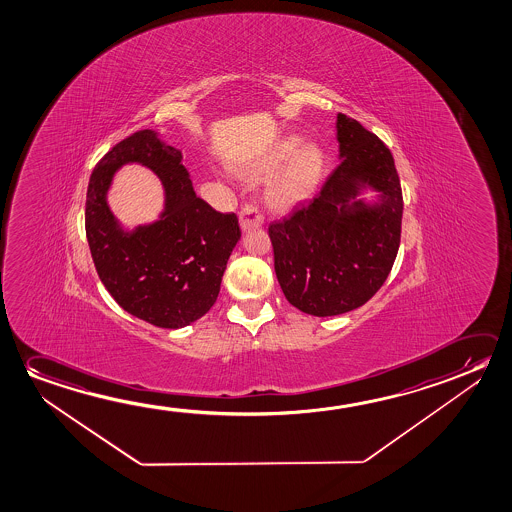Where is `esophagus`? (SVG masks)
<instances>
[{
  "label": "esophagus",
  "instance_id": "esophagus-1",
  "mask_svg": "<svg viewBox=\"0 0 512 512\" xmlns=\"http://www.w3.org/2000/svg\"><path fill=\"white\" fill-rule=\"evenodd\" d=\"M261 224H263L261 211L254 204H245L244 208L240 210V228H242V231L247 233L252 229L261 228Z\"/></svg>",
  "mask_w": 512,
  "mask_h": 512
}]
</instances>
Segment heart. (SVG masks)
Listing matches in <instances>:
<instances>
[{
  "mask_svg": "<svg viewBox=\"0 0 512 512\" xmlns=\"http://www.w3.org/2000/svg\"><path fill=\"white\" fill-rule=\"evenodd\" d=\"M277 172L267 188V201L274 210H292L315 192L324 176L325 155L317 144H304L299 135L277 140L263 155L238 165L247 178H263Z\"/></svg>",
  "mask_w": 512,
  "mask_h": 512,
  "instance_id": "obj_1",
  "label": "heart"
}]
</instances>
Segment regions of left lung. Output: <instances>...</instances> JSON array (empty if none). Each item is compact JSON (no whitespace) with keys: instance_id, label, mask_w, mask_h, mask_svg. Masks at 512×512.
Here are the masks:
<instances>
[{"instance_id":"obj_1","label":"left lung","mask_w":512,"mask_h":512,"mask_svg":"<svg viewBox=\"0 0 512 512\" xmlns=\"http://www.w3.org/2000/svg\"><path fill=\"white\" fill-rule=\"evenodd\" d=\"M336 138L340 165L308 206L268 226L284 297L313 317L343 315L370 301L400 245L404 203L390 149L343 114ZM368 191L375 192L370 200Z\"/></svg>"}]
</instances>
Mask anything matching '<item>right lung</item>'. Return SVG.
<instances>
[{"label": "right lung", "mask_w": 512, "mask_h": 512, "mask_svg": "<svg viewBox=\"0 0 512 512\" xmlns=\"http://www.w3.org/2000/svg\"><path fill=\"white\" fill-rule=\"evenodd\" d=\"M151 168L164 187L155 223L124 229L105 197L122 164ZM85 231L101 283L133 317L179 329L217 301L229 256L240 240L235 213H219L195 195L181 151L142 130L112 147L90 176Z\"/></svg>", "instance_id": "add662e5"}]
</instances>
